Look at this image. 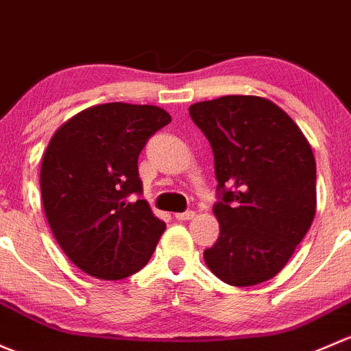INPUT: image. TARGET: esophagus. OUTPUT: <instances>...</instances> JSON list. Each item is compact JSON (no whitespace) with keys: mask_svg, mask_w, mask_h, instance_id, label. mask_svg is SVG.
<instances>
[{"mask_svg":"<svg viewBox=\"0 0 351 351\" xmlns=\"http://www.w3.org/2000/svg\"><path fill=\"white\" fill-rule=\"evenodd\" d=\"M194 211H186V213H177L176 215V219H179V221H189V219L194 218Z\"/></svg>","mask_w":351,"mask_h":351,"instance_id":"34e87169","label":"esophagus"}]
</instances>
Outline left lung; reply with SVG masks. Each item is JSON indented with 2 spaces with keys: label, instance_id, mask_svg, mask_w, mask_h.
<instances>
[{
  "label": "left lung",
  "instance_id": "obj_1",
  "mask_svg": "<svg viewBox=\"0 0 351 351\" xmlns=\"http://www.w3.org/2000/svg\"><path fill=\"white\" fill-rule=\"evenodd\" d=\"M215 155L219 238L204 262L247 287L284 269L316 213V162L299 126L272 101L223 96L189 108Z\"/></svg>",
  "mask_w": 351,
  "mask_h": 351
}]
</instances>
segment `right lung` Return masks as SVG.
Returning <instances> with one entry per match:
<instances>
[{
	"label": "right lung",
	"instance_id": "1",
	"mask_svg": "<svg viewBox=\"0 0 351 351\" xmlns=\"http://www.w3.org/2000/svg\"><path fill=\"white\" fill-rule=\"evenodd\" d=\"M169 123L162 108L106 103L75 114L50 140L40 169L43 209L82 272L118 280L150 260L165 223L140 199L138 155Z\"/></svg>",
	"mask_w": 351,
	"mask_h": 351
}]
</instances>
